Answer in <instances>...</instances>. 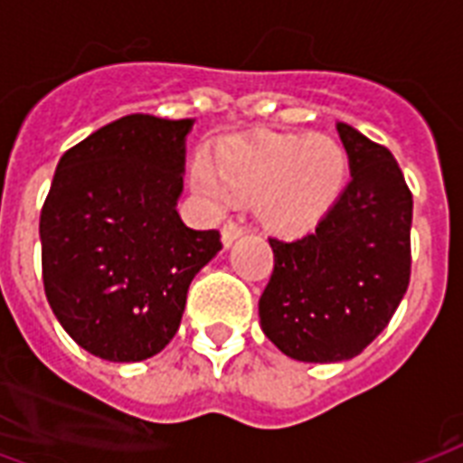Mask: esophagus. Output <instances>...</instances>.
<instances>
[{
    "label": "esophagus",
    "mask_w": 463,
    "mask_h": 463,
    "mask_svg": "<svg viewBox=\"0 0 463 463\" xmlns=\"http://www.w3.org/2000/svg\"><path fill=\"white\" fill-rule=\"evenodd\" d=\"M245 231H247V228L240 223V221H225L223 228H221V238H223V245L231 247L235 240L245 235Z\"/></svg>",
    "instance_id": "obj_1"
}]
</instances>
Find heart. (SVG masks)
Instances as JSON below:
<instances>
[{"label":"heart","mask_w":463,"mask_h":463,"mask_svg":"<svg viewBox=\"0 0 463 463\" xmlns=\"http://www.w3.org/2000/svg\"><path fill=\"white\" fill-rule=\"evenodd\" d=\"M345 177V154L336 141L252 134L225 139L209 156H196L189 180L213 202L252 196L261 221L274 231H303L319 221Z\"/></svg>","instance_id":"b5f03b06"}]
</instances>
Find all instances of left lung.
Segmentation results:
<instances>
[{
    "mask_svg": "<svg viewBox=\"0 0 463 463\" xmlns=\"http://www.w3.org/2000/svg\"><path fill=\"white\" fill-rule=\"evenodd\" d=\"M351 182L303 238H269L274 271L260 298L261 329L303 363L363 353L402 303L411 279L413 196L382 144L336 125Z\"/></svg>",
    "mask_w": 463,
    "mask_h": 463,
    "instance_id": "left-lung-1",
    "label": "left lung"
}]
</instances>
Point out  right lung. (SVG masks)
<instances>
[{
    "label": "right lung",
    "mask_w": 463,
    "mask_h": 463,
    "mask_svg": "<svg viewBox=\"0 0 463 463\" xmlns=\"http://www.w3.org/2000/svg\"><path fill=\"white\" fill-rule=\"evenodd\" d=\"M194 119L127 115L60 158L40 211L47 303L83 351L137 363L180 326L196 271L221 250L175 209Z\"/></svg>",
    "instance_id": "obj_1"
}]
</instances>
